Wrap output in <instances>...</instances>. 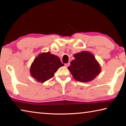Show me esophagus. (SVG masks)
I'll return each mask as SVG.
<instances>
[{
	"instance_id": "34e87169",
	"label": "esophagus",
	"mask_w": 126,
	"mask_h": 126,
	"mask_svg": "<svg viewBox=\"0 0 126 126\" xmlns=\"http://www.w3.org/2000/svg\"><path fill=\"white\" fill-rule=\"evenodd\" d=\"M69 65H70V63H65V66L66 67H68L69 66Z\"/></svg>"
}]
</instances>
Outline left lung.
Instances as JSON below:
<instances>
[{
  "instance_id": "1",
  "label": "left lung",
  "mask_w": 126,
  "mask_h": 126,
  "mask_svg": "<svg viewBox=\"0 0 126 126\" xmlns=\"http://www.w3.org/2000/svg\"><path fill=\"white\" fill-rule=\"evenodd\" d=\"M73 57L75 60L70 62L68 69L76 81H91L100 73V65L91 53L82 51L75 54Z\"/></svg>"
}]
</instances>
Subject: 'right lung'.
<instances>
[{
  "label": "right lung",
  "mask_w": 126,
  "mask_h": 126,
  "mask_svg": "<svg viewBox=\"0 0 126 126\" xmlns=\"http://www.w3.org/2000/svg\"><path fill=\"white\" fill-rule=\"evenodd\" d=\"M64 66L58 56L50 52L42 53L36 57L30 66V75L39 82L53 77L60 67Z\"/></svg>",
  "instance_id": "right-lung-1"
}]
</instances>
